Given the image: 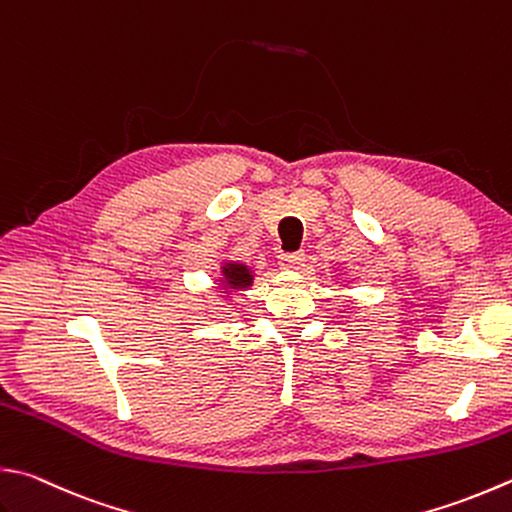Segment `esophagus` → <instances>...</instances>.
I'll use <instances>...</instances> for the list:
<instances>
[{"mask_svg": "<svg viewBox=\"0 0 512 512\" xmlns=\"http://www.w3.org/2000/svg\"><path fill=\"white\" fill-rule=\"evenodd\" d=\"M278 263L285 269H301V265L305 263V252H289V254H281L278 256Z\"/></svg>", "mask_w": 512, "mask_h": 512, "instance_id": "34e87169", "label": "esophagus"}]
</instances>
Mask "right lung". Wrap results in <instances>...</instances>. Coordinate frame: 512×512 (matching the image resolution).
<instances>
[{
	"label": "right lung",
	"mask_w": 512,
	"mask_h": 512,
	"mask_svg": "<svg viewBox=\"0 0 512 512\" xmlns=\"http://www.w3.org/2000/svg\"><path fill=\"white\" fill-rule=\"evenodd\" d=\"M223 276H225V283L231 285V289H243L252 283V274L247 272L245 265H238V263H227L223 267Z\"/></svg>",
	"instance_id": "add662e5"
}]
</instances>
